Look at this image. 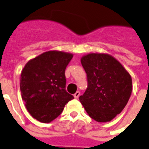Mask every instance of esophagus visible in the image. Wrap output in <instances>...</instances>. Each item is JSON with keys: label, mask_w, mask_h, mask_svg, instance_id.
Wrapping results in <instances>:
<instances>
[{"label": "esophagus", "mask_w": 149, "mask_h": 149, "mask_svg": "<svg viewBox=\"0 0 149 149\" xmlns=\"http://www.w3.org/2000/svg\"><path fill=\"white\" fill-rule=\"evenodd\" d=\"M79 95H80V92H79V91L76 92V93L74 94V98H78Z\"/></svg>", "instance_id": "34e87169"}]
</instances>
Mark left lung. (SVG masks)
Listing matches in <instances>:
<instances>
[{"label": "left lung", "instance_id": "1", "mask_svg": "<svg viewBox=\"0 0 149 149\" xmlns=\"http://www.w3.org/2000/svg\"><path fill=\"white\" fill-rule=\"evenodd\" d=\"M88 87L79 97L88 115L107 122L123 110L132 93V79L123 65L107 54L91 53L81 59Z\"/></svg>", "mask_w": 149, "mask_h": 149}]
</instances>
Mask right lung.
Returning a JSON list of instances; mask_svg holds the SVG:
<instances>
[{"mask_svg":"<svg viewBox=\"0 0 149 149\" xmlns=\"http://www.w3.org/2000/svg\"><path fill=\"white\" fill-rule=\"evenodd\" d=\"M72 57L71 53L49 51L29 60L22 69V99L29 113L40 122H52L74 98L65 89V70Z\"/></svg>","mask_w":149,"mask_h":149,"instance_id":"1","label":"right lung"}]
</instances>
